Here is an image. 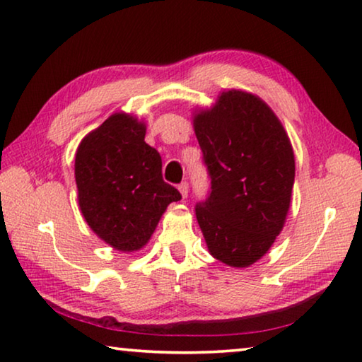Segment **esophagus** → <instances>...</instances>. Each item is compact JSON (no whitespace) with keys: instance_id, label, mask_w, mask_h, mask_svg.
I'll list each match as a JSON object with an SVG mask.
<instances>
[{"instance_id":"esophagus-1","label":"esophagus","mask_w":362,"mask_h":362,"mask_svg":"<svg viewBox=\"0 0 362 362\" xmlns=\"http://www.w3.org/2000/svg\"><path fill=\"white\" fill-rule=\"evenodd\" d=\"M177 189H180V192L182 195V199H187V192H189V185L186 181H182L180 186H177Z\"/></svg>"}]
</instances>
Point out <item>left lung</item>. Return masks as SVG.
Masks as SVG:
<instances>
[{
    "label": "left lung",
    "instance_id": "obj_1",
    "mask_svg": "<svg viewBox=\"0 0 362 362\" xmlns=\"http://www.w3.org/2000/svg\"><path fill=\"white\" fill-rule=\"evenodd\" d=\"M210 176L195 216L213 258L233 268L258 262L284 228L295 157L279 118L255 94L229 90L194 115Z\"/></svg>",
    "mask_w": 362,
    "mask_h": 362
}]
</instances>
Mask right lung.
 <instances>
[{
	"mask_svg": "<svg viewBox=\"0 0 362 362\" xmlns=\"http://www.w3.org/2000/svg\"><path fill=\"white\" fill-rule=\"evenodd\" d=\"M144 138V123L117 112L76 149L81 215L94 234L118 252L144 247L167 206L181 200L180 191L163 181L162 157Z\"/></svg>",
	"mask_w": 362,
	"mask_h": 362,
	"instance_id": "1",
	"label": "right lung"
}]
</instances>
